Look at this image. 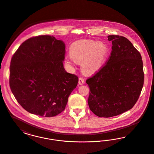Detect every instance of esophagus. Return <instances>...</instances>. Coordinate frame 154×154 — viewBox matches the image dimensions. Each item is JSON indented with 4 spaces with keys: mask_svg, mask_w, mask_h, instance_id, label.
<instances>
[{
    "mask_svg": "<svg viewBox=\"0 0 154 154\" xmlns=\"http://www.w3.org/2000/svg\"><path fill=\"white\" fill-rule=\"evenodd\" d=\"M79 83L80 85H82L85 83V80L84 78L80 77L79 79Z\"/></svg>",
    "mask_w": 154,
    "mask_h": 154,
    "instance_id": "34e87169",
    "label": "esophagus"
}]
</instances>
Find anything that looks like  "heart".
<instances>
[{"mask_svg":"<svg viewBox=\"0 0 154 154\" xmlns=\"http://www.w3.org/2000/svg\"><path fill=\"white\" fill-rule=\"evenodd\" d=\"M109 54L107 45L102 42L93 40H80L74 42L70 47V58L81 63L82 71L92 74L97 71L104 63ZM66 63H69L66 60Z\"/></svg>","mask_w":154,"mask_h":154,"instance_id":"b5f03b06","label":"heart"}]
</instances>
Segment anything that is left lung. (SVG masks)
<instances>
[{"instance_id": "8db88e82", "label": "left lung", "mask_w": 154, "mask_h": 154, "mask_svg": "<svg viewBox=\"0 0 154 154\" xmlns=\"http://www.w3.org/2000/svg\"><path fill=\"white\" fill-rule=\"evenodd\" d=\"M112 50L105 65L86 80L90 89V110L99 117L117 116L131 110L144 84L143 63L139 52L126 37L109 35Z\"/></svg>"}]
</instances>
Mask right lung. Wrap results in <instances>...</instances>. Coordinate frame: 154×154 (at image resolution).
Segmentation results:
<instances>
[{
  "label": "right lung",
  "instance_id": "obj_1",
  "mask_svg": "<svg viewBox=\"0 0 154 154\" xmlns=\"http://www.w3.org/2000/svg\"><path fill=\"white\" fill-rule=\"evenodd\" d=\"M65 55L64 43L49 35L28 38L14 54L10 66V87L26 111L51 117L65 109L79 78L65 70Z\"/></svg>",
  "mask_w": 154,
  "mask_h": 154
}]
</instances>
